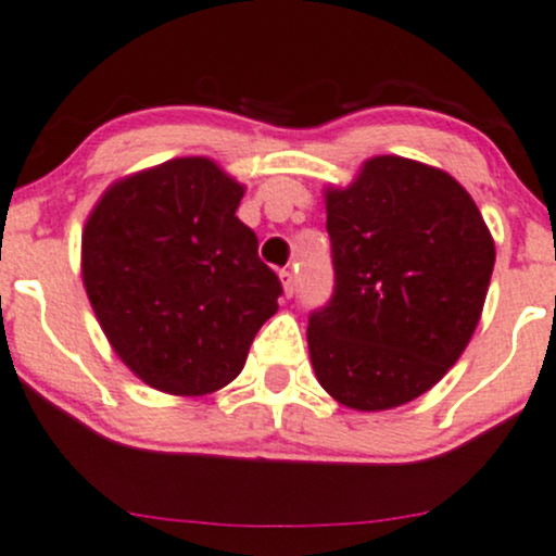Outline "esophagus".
Returning a JSON list of instances; mask_svg holds the SVG:
<instances>
[{
    "instance_id": "34e87169",
    "label": "esophagus",
    "mask_w": 556,
    "mask_h": 556,
    "mask_svg": "<svg viewBox=\"0 0 556 556\" xmlns=\"http://www.w3.org/2000/svg\"><path fill=\"white\" fill-rule=\"evenodd\" d=\"M279 282H282L285 298H292V294H294V274L290 269H282V271H279Z\"/></svg>"
}]
</instances>
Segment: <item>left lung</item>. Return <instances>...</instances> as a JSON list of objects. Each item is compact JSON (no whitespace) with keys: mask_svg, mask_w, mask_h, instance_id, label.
Wrapping results in <instances>:
<instances>
[{"mask_svg":"<svg viewBox=\"0 0 556 556\" xmlns=\"http://www.w3.org/2000/svg\"><path fill=\"white\" fill-rule=\"evenodd\" d=\"M323 197L336 290L307 326L315 377L354 410L410 403L472 339L493 236L459 181L413 159L364 161L349 187Z\"/></svg>","mask_w":556,"mask_h":556,"instance_id":"1","label":"left lung"}]
</instances>
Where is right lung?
I'll return each instance as SVG.
<instances>
[{
  "label": "right lung",
  "instance_id": "obj_1",
  "mask_svg": "<svg viewBox=\"0 0 556 556\" xmlns=\"http://www.w3.org/2000/svg\"><path fill=\"white\" fill-rule=\"evenodd\" d=\"M243 185L185 156L104 189L81 233V279L110 346L153 390L200 397L241 375L277 313V274L236 217Z\"/></svg>",
  "mask_w": 556,
  "mask_h": 556
}]
</instances>
